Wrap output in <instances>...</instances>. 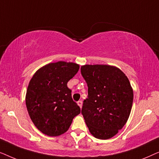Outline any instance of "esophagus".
<instances>
[{"instance_id": "1", "label": "esophagus", "mask_w": 159, "mask_h": 159, "mask_svg": "<svg viewBox=\"0 0 159 159\" xmlns=\"http://www.w3.org/2000/svg\"><path fill=\"white\" fill-rule=\"evenodd\" d=\"M77 104H78V105H79L80 108H82V101H79L77 102Z\"/></svg>"}]
</instances>
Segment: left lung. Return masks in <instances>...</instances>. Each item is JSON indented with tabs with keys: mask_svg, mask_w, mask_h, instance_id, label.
<instances>
[{
	"mask_svg": "<svg viewBox=\"0 0 159 159\" xmlns=\"http://www.w3.org/2000/svg\"><path fill=\"white\" fill-rule=\"evenodd\" d=\"M81 74L88 87L82 114L95 138L107 140L118 133L128 120L133 90L127 76L109 65H84Z\"/></svg>",
	"mask_w": 159,
	"mask_h": 159,
	"instance_id": "obj_1",
	"label": "left lung"
}]
</instances>
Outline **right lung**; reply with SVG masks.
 I'll use <instances>...</instances> for the list:
<instances>
[{
  "mask_svg": "<svg viewBox=\"0 0 159 159\" xmlns=\"http://www.w3.org/2000/svg\"><path fill=\"white\" fill-rule=\"evenodd\" d=\"M79 69L75 63H51L38 69L30 80L26 106L32 122L43 134L55 137L65 133L80 113L67 87Z\"/></svg>",
  "mask_w": 159,
  "mask_h": 159,
  "instance_id": "right-lung-1",
  "label": "right lung"
}]
</instances>
